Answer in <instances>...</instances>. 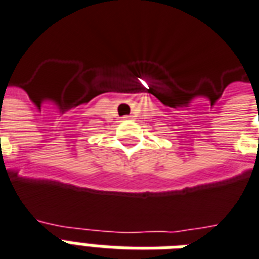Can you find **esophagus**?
<instances>
[{
    "label": "esophagus",
    "instance_id": "obj_1",
    "mask_svg": "<svg viewBox=\"0 0 259 259\" xmlns=\"http://www.w3.org/2000/svg\"><path fill=\"white\" fill-rule=\"evenodd\" d=\"M131 117L132 116H124V117H122V120H130Z\"/></svg>",
    "mask_w": 259,
    "mask_h": 259
}]
</instances>
